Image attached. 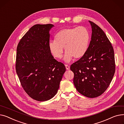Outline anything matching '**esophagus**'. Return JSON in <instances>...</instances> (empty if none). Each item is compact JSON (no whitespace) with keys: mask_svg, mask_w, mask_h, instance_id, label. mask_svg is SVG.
Instances as JSON below:
<instances>
[{"mask_svg":"<svg viewBox=\"0 0 124 124\" xmlns=\"http://www.w3.org/2000/svg\"><path fill=\"white\" fill-rule=\"evenodd\" d=\"M65 67H66V69L67 70H69L70 69V67H69V66L68 65H65Z\"/></svg>","mask_w":124,"mask_h":124,"instance_id":"34e87169","label":"esophagus"}]
</instances>
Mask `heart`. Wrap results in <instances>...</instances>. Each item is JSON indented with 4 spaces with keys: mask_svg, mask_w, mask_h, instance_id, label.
Masks as SVG:
<instances>
[{
    "mask_svg": "<svg viewBox=\"0 0 124 124\" xmlns=\"http://www.w3.org/2000/svg\"><path fill=\"white\" fill-rule=\"evenodd\" d=\"M55 40L51 41L49 48L55 58L61 59L64 48L66 53L64 59L69 62L72 59L83 57L87 50L90 34L84 27L66 28L60 30L55 35Z\"/></svg>",
    "mask_w": 124,
    "mask_h": 124,
    "instance_id": "heart-1",
    "label": "heart"
}]
</instances>
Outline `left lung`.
Returning <instances> with one entry per match:
<instances>
[{"instance_id": "8db88e82", "label": "left lung", "mask_w": 124, "mask_h": 124, "mask_svg": "<svg viewBox=\"0 0 124 124\" xmlns=\"http://www.w3.org/2000/svg\"><path fill=\"white\" fill-rule=\"evenodd\" d=\"M92 34L87 50L70 69L73 83L80 93L90 98L101 95L107 90L115 72L113 47L102 30L89 21Z\"/></svg>"}]
</instances>
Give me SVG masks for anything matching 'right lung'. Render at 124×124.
<instances>
[{"label": "right lung", "mask_w": 124, "mask_h": 124, "mask_svg": "<svg viewBox=\"0 0 124 124\" xmlns=\"http://www.w3.org/2000/svg\"><path fill=\"white\" fill-rule=\"evenodd\" d=\"M53 27L52 24L32 26L16 49V69L21 85L31 98L40 101L56 95L66 71L49 48V31Z\"/></svg>", "instance_id": "1"}]
</instances>
